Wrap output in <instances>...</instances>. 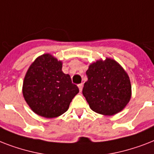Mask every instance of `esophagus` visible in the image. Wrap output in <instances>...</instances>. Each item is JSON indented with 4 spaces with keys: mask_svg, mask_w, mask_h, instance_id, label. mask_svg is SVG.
Wrapping results in <instances>:
<instances>
[{
    "mask_svg": "<svg viewBox=\"0 0 154 154\" xmlns=\"http://www.w3.org/2000/svg\"><path fill=\"white\" fill-rule=\"evenodd\" d=\"M78 88H79L80 92H82V88H83V85H82V84L78 85Z\"/></svg>",
    "mask_w": 154,
    "mask_h": 154,
    "instance_id": "1",
    "label": "esophagus"
}]
</instances>
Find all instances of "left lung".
Segmentation results:
<instances>
[{"instance_id": "left-lung-1", "label": "left lung", "mask_w": 154, "mask_h": 154, "mask_svg": "<svg viewBox=\"0 0 154 154\" xmlns=\"http://www.w3.org/2000/svg\"><path fill=\"white\" fill-rule=\"evenodd\" d=\"M82 94L94 112L113 115L122 111L131 97L129 76L115 60L107 58L89 65Z\"/></svg>"}]
</instances>
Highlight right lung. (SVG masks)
<instances>
[{"mask_svg": "<svg viewBox=\"0 0 154 154\" xmlns=\"http://www.w3.org/2000/svg\"><path fill=\"white\" fill-rule=\"evenodd\" d=\"M62 63L49 54L37 58L23 83L25 101L37 114L47 118L60 116L69 109L79 92L69 74L62 72Z\"/></svg>", "mask_w": 154, "mask_h": 154, "instance_id": "right-lung-1", "label": "right lung"}]
</instances>
